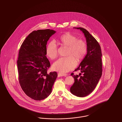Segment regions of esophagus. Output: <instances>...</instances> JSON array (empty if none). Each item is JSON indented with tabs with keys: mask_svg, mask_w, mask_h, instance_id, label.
Listing matches in <instances>:
<instances>
[{
	"mask_svg": "<svg viewBox=\"0 0 122 122\" xmlns=\"http://www.w3.org/2000/svg\"><path fill=\"white\" fill-rule=\"evenodd\" d=\"M67 76V74H63V73H59L58 74V77H61V76Z\"/></svg>",
	"mask_w": 122,
	"mask_h": 122,
	"instance_id": "esophagus-1",
	"label": "esophagus"
}]
</instances>
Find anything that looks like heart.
I'll use <instances>...</instances> for the list:
<instances>
[{
  "label": "heart",
  "mask_w": 122,
  "mask_h": 122,
  "mask_svg": "<svg viewBox=\"0 0 122 122\" xmlns=\"http://www.w3.org/2000/svg\"><path fill=\"white\" fill-rule=\"evenodd\" d=\"M58 41L63 46L68 47L66 56L59 58L52 66L53 69L61 73H65L73 69L76 65V60L81 61L85 57L87 52V45L83 40L70 33H66L61 36ZM46 55L51 59H54L58 56V48L55 43L50 41L46 46Z\"/></svg>",
  "instance_id": "b5f03b06"
}]
</instances>
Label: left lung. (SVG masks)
I'll list each match as a JSON object with an SVG mask.
<instances>
[{
    "label": "left lung",
    "instance_id": "obj_1",
    "mask_svg": "<svg viewBox=\"0 0 122 122\" xmlns=\"http://www.w3.org/2000/svg\"><path fill=\"white\" fill-rule=\"evenodd\" d=\"M75 28V27H74ZM83 32L87 43V54L79 66L75 70H80L79 75L71 73L75 80L70 87L71 93L78 97H84L92 93L102 75V53L98 41L86 29L75 27Z\"/></svg>",
    "mask_w": 122,
    "mask_h": 122
}]
</instances>
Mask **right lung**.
<instances>
[{
	"label": "right lung",
	"instance_id": "1",
	"mask_svg": "<svg viewBox=\"0 0 122 122\" xmlns=\"http://www.w3.org/2000/svg\"><path fill=\"white\" fill-rule=\"evenodd\" d=\"M56 31L50 29L33 31L21 44L18 58L19 81L25 94L41 101L51 94L58 74H48L50 64L46 57V45Z\"/></svg>",
	"mask_w": 122,
	"mask_h": 122
}]
</instances>
